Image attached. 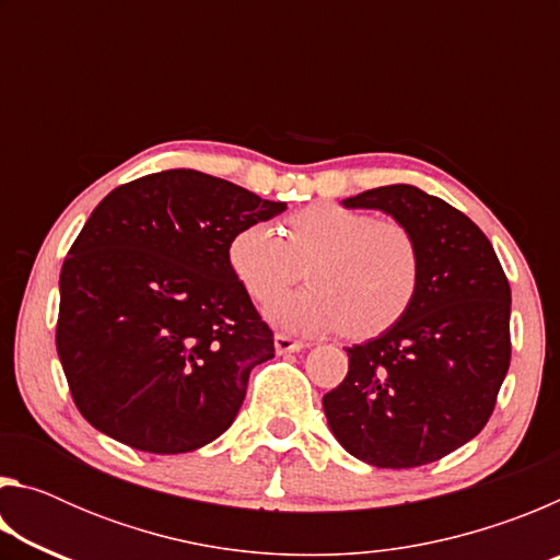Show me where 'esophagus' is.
I'll use <instances>...</instances> for the list:
<instances>
[{
    "label": "esophagus",
    "mask_w": 560,
    "mask_h": 560,
    "mask_svg": "<svg viewBox=\"0 0 560 560\" xmlns=\"http://www.w3.org/2000/svg\"><path fill=\"white\" fill-rule=\"evenodd\" d=\"M306 348V343H301V340H293L287 334H277L273 336V350H277L279 355H287V353H299V350Z\"/></svg>",
    "instance_id": "34e87169"
}]
</instances>
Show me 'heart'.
Listing matches in <instances>:
<instances>
[{"mask_svg":"<svg viewBox=\"0 0 560 560\" xmlns=\"http://www.w3.org/2000/svg\"><path fill=\"white\" fill-rule=\"evenodd\" d=\"M226 257L259 303L279 299L306 269L311 287L269 308L273 324L296 334L343 328L350 338H373L393 328L420 291L422 261L410 230L334 202L291 214L287 236L269 222L244 224Z\"/></svg>","mask_w":560,"mask_h":560,"instance_id":"1","label":"heart"}]
</instances>
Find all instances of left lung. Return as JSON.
<instances>
[{"mask_svg": "<svg viewBox=\"0 0 560 560\" xmlns=\"http://www.w3.org/2000/svg\"><path fill=\"white\" fill-rule=\"evenodd\" d=\"M348 210H381L420 249V291L393 328L346 348L348 375L324 395L328 428L381 469L438 462L485 430L504 383L511 289L487 234L412 185L365 189Z\"/></svg>", "mask_w": 560, "mask_h": 560, "instance_id": "left-lung-1", "label": "left lung"}]
</instances>
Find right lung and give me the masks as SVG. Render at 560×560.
<instances>
[{"instance_id": "right-lung-1", "label": "right lung", "mask_w": 560, "mask_h": 560, "mask_svg": "<svg viewBox=\"0 0 560 560\" xmlns=\"http://www.w3.org/2000/svg\"><path fill=\"white\" fill-rule=\"evenodd\" d=\"M287 202L197 170L101 200L61 267L56 350L79 412L132 450L205 447L234 422L273 334L230 267L236 230Z\"/></svg>"}]
</instances>
